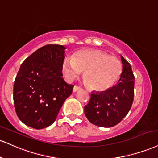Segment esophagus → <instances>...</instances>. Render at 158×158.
<instances>
[{
	"label": "esophagus",
	"mask_w": 158,
	"mask_h": 158,
	"mask_svg": "<svg viewBox=\"0 0 158 158\" xmlns=\"http://www.w3.org/2000/svg\"><path fill=\"white\" fill-rule=\"evenodd\" d=\"M81 87L79 86H77V85H75V86L73 87V92H77V91H78L79 90H80Z\"/></svg>",
	"instance_id": "1"
}]
</instances>
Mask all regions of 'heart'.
Here are the masks:
<instances>
[{
	"mask_svg": "<svg viewBox=\"0 0 158 158\" xmlns=\"http://www.w3.org/2000/svg\"><path fill=\"white\" fill-rule=\"evenodd\" d=\"M85 71V80L91 90L102 92L116 83L122 72L118 59L98 50H81L73 57L66 56L62 71L68 81H73Z\"/></svg>",
	"mask_w": 158,
	"mask_h": 158,
	"instance_id": "b5f03b06",
	"label": "heart"
}]
</instances>
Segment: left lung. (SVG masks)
Segmentation results:
<instances>
[{"mask_svg": "<svg viewBox=\"0 0 158 158\" xmlns=\"http://www.w3.org/2000/svg\"><path fill=\"white\" fill-rule=\"evenodd\" d=\"M123 70L117 85L102 93H92L85 114L93 124L112 127L127 115L134 99L135 77L130 64L121 55Z\"/></svg>", "mask_w": 158, "mask_h": 158, "instance_id": "obj_1", "label": "left lung"}]
</instances>
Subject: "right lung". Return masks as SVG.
Returning a JSON list of instances; mask_svg holds the SVG:
<instances>
[{
  "label": "right lung",
  "mask_w": 158,
  "mask_h": 158,
  "mask_svg": "<svg viewBox=\"0 0 158 158\" xmlns=\"http://www.w3.org/2000/svg\"><path fill=\"white\" fill-rule=\"evenodd\" d=\"M64 49L61 45H44L20 65L13 99L17 115L28 127L40 130L52 124L73 91V85L62 78Z\"/></svg>",
  "instance_id": "right-lung-1"
}]
</instances>
